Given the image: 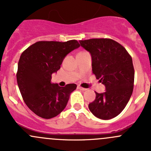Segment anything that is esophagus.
<instances>
[{
	"instance_id": "obj_1",
	"label": "esophagus",
	"mask_w": 151,
	"mask_h": 151,
	"mask_svg": "<svg viewBox=\"0 0 151 151\" xmlns=\"http://www.w3.org/2000/svg\"><path fill=\"white\" fill-rule=\"evenodd\" d=\"M78 88L80 90H81V91H85L87 90V88H83V87H81V86H80V85H79L78 86Z\"/></svg>"
}]
</instances>
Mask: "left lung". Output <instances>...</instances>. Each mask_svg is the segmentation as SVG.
Returning <instances> with one entry per match:
<instances>
[{"mask_svg": "<svg viewBox=\"0 0 151 151\" xmlns=\"http://www.w3.org/2000/svg\"><path fill=\"white\" fill-rule=\"evenodd\" d=\"M80 43L91 54L93 73L105 86L104 92H96L95 100L88 105L90 111L100 119H112L123 110L133 92L132 57L112 39H91Z\"/></svg>", "mask_w": 151, "mask_h": 151, "instance_id": "8db88e82", "label": "left lung"}]
</instances>
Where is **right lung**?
Here are the masks:
<instances>
[{
	"label": "right lung",
	"mask_w": 151,
	"mask_h": 151,
	"mask_svg": "<svg viewBox=\"0 0 151 151\" xmlns=\"http://www.w3.org/2000/svg\"><path fill=\"white\" fill-rule=\"evenodd\" d=\"M80 47L76 40L38 42L22 53L18 63L17 85L25 103L38 116L50 119L65 109L77 85L60 87L51 83V76L60 69L67 55Z\"/></svg>",
	"instance_id": "obj_1"
}]
</instances>
